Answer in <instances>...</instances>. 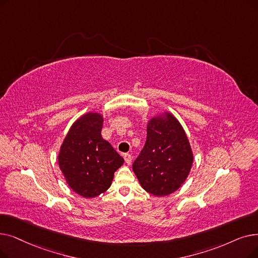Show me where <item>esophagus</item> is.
<instances>
[{
  "label": "esophagus",
  "instance_id": "obj_1",
  "mask_svg": "<svg viewBox=\"0 0 258 258\" xmlns=\"http://www.w3.org/2000/svg\"><path fill=\"white\" fill-rule=\"evenodd\" d=\"M124 160H125V162L127 163V164H131L132 163V156H131V154H124Z\"/></svg>",
  "mask_w": 258,
  "mask_h": 258
}]
</instances>
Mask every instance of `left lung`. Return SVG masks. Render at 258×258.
<instances>
[{
  "label": "left lung",
  "instance_id": "left-lung-1",
  "mask_svg": "<svg viewBox=\"0 0 258 258\" xmlns=\"http://www.w3.org/2000/svg\"><path fill=\"white\" fill-rule=\"evenodd\" d=\"M148 124L147 141L133 163L141 186L155 196H166L181 186L193 163V153L180 123L171 114Z\"/></svg>",
  "mask_w": 258,
  "mask_h": 258
}]
</instances>
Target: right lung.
Segmentation results:
<instances>
[{
  "instance_id": "1",
  "label": "right lung",
  "mask_w": 258,
  "mask_h": 258,
  "mask_svg": "<svg viewBox=\"0 0 258 258\" xmlns=\"http://www.w3.org/2000/svg\"><path fill=\"white\" fill-rule=\"evenodd\" d=\"M103 118L88 113L67 134L59 154V165L67 183L85 198L105 192L124 159L101 136Z\"/></svg>"
}]
</instances>
